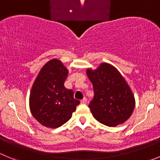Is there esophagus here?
Returning a JSON list of instances; mask_svg holds the SVG:
<instances>
[{"label": "esophagus", "mask_w": 160, "mask_h": 160, "mask_svg": "<svg viewBox=\"0 0 160 160\" xmlns=\"http://www.w3.org/2000/svg\"><path fill=\"white\" fill-rule=\"evenodd\" d=\"M86 102H87V99L85 97V98H83L82 100H81V104H86Z\"/></svg>", "instance_id": "obj_1"}]
</instances>
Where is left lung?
Listing matches in <instances>:
<instances>
[{
	"mask_svg": "<svg viewBox=\"0 0 160 160\" xmlns=\"http://www.w3.org/2000/svg\"><path fill=\"white\" fill-rule=\"evenodd\" d=\"M86 74L94 91V97L89 104L92 116L110 127L129 119L135 108L134 95L117 68L102 63L95 70L87 68Z\"/></svg>",
	"mask_w": 160,
	"mask_h": 160,
	"instance_id": "1",
	"label": "left lung"
}]
</instances>
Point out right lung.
I'll return each instance as SVG.
<instances>
[{
  "label": "right lung",
  "mask_w": 160,
  "mask_h": 160,
  "mask_svg": "<svg viewBox=\"0 0 160 160\" xmlns=\"http://www.w3.org/2000/svg\"><path fill=\"white\" fill-rule=\"evenodd\" d=\"M68 70L60 60L52 59L39 71L32 86L29 105L33 118L48 128L66 123L80 104L74 92L64 87Z\"/></svg>",
  "instance_id": "right-lung-1"
}]
</instances>
